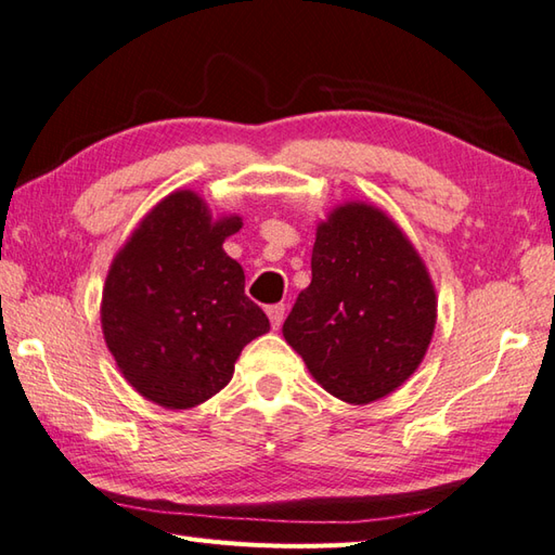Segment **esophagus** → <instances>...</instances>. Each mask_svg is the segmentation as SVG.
<instances>
[{"instance_id":"esophagus-1","label":"esophagus","mask_w":555,"mask_h":555,"mask_svg":"<svg viewBox=\"0 0 555 555\" xmlns=\"http://www.w3.org/2000/svg\"><path fill=\"white\" fill-rule=\"evenodd\" d=\"M266 313H268V318H270V325H273V330H278V327L282 325V320H285V304L268 306Z\"/></svg>"}]
</instances>
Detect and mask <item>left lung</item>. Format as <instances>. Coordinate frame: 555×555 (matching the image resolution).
<instances>
[{"mask_svg":"<svg viewBox=\"0 0 555 555\" xmlns=\"http://www.w3.org/2000/svg\"><path fill=\"white\" fill-rule=\"evenodd\" d=\"M437 323L433 280L375 206L347 204L315 232L311 285L282 325L332 397L371 403L421 365Z\"/></svg>","mask_w":555,"mask_h":555,"instance_id":"1","label":"left lung"}]
</instances>
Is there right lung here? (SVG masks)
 Masks as SVG:
<instances>
[{
    "label": "right lung",
    "mask_w": 555,
    "mask_h": 555,
    "mask_svg": "<svg viewBox=\"0 0 555 555\" xmlns=\"http://www.w3.org/2000/svg\"><path fill=\"white\" fill-rule=\"evenodd\" d=\"M237 216L211 220L194 192L152 208L111 263L102 327L122 377L166 409H192L223 389L268 315L244 294V270L223 251Z\"/></svg>",
    "instance_id": "right-lung-1"
}]
</instances>
